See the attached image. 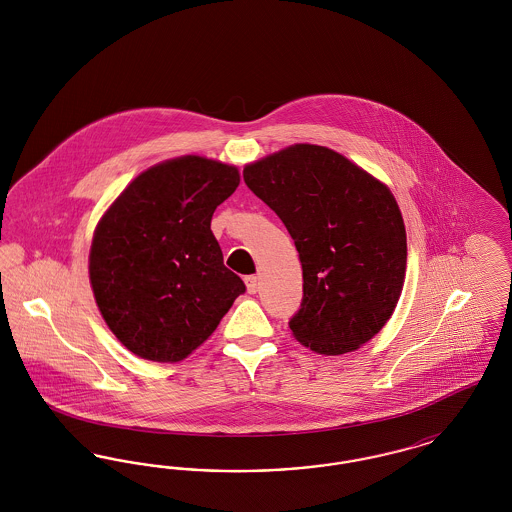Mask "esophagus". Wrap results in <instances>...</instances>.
Listing matches in <instances>:
<instances>
[{
  "mask_svg": "<svg viewBox=\"0 0 512 512\" xmlns=\"http://www.w3.org/2000/svg\"><path fill=\"white\" fill-rule=\"evenodd\" d=\"M245 286H247V292L255 293L259 290V278L255 276V274H249V276H245Z\"/></svg>",
  "mask_w": 512,
  "mask_h": 512,
  "instance_id": "34e87169",
  "label": "esophagus"
}]
</instances>
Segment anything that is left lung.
<instances>
[{"mask_svg": "<svg viewBox=\"0 0 512 512\" xmlns=\"http://www.w3.org/2000/svg\"><path fill=\"white\" fill-rule=\"evenodd\" d=\"M247 188L288 228L303 268L293 336L320 355L355 351L390 320L407 236L390 190L328 147L297 144L247 165Z\"/></svg>", "mask_w": 512, "mask_h": 512, "instance_id": "left-lung-1", "label": "left lung"}]
</instances>
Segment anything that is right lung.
I'll return each instance as SVG.
<instances>
[{
    "mask_svg": "<svg viewBox=\"0 0 512 512\" xmlns=\"http://www.w3.org/2000/svg\"><path fill=\"white\" fill-rule=\"evenodd\" d=\"M238 184L236 167L178 157L134 178L99 220L92 290L107 326L134 355L186 359L245 292L211 232L215 209Z\"/></svg>",
    "mask_w": 512,
    "mask_h": 512,
    "instance_id": "1",
    "label": "right lung"
}]
</instances>
